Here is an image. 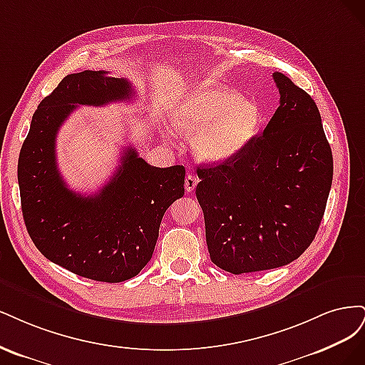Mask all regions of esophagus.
Instances as JSON below:
<instances>
[{
	"label": "esophagus",
	"instance_id": "34e87169",
	"mask_svg": "<svg viewBox=\"0 0 365 365\" xmlns=\"http://www.w3.org/2000/svg\"><path fill=\"white\" fill-rule=\"evenodd\" d=\"M198 183V179L195 178L194 174H187L185 178V190L186 192H192L195 190V186Z\"/></svg>",
	"mask_w": 365,
	"mask_h": 365
}]
</instances>
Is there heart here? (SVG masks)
Wrapping results in <instances>:
<instances>
[{
    "instance_id": "1",
    "label": "heart",
    "mask_w": 365,
    "mask_h": 365,
    "mask_svg": "<svg viewBox=\"0 0 365 365\" xmlns=\"http://www.w3.org/2000/svg\"><path fill=\"white\" fill-rule=\"evenodd\" d=\"M175 128L192 135V151L200 160L220 162L237 155L259 132L262 115L257 104L210 81H198L170 106Z\"/></svg>"
}]
</instances>
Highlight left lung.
Returning <instances> with one entry per match:
<instances>
[{
  "label": "left lung",
  "instance_id": "1",
  "mask_svg": "<svg viewBox=\"0 0 365 365\" xmlns=\"http://www.w3.org/2000/svg\"><path fill=\"white\" fill-rule=\"evenodd\" d=\"M280 104L261 136L215 165L198 167L210 261L232 274L292 262L324 215L334 159L309 93L282 73Z\"/></svg>",
  "mask_w": 365,
  "mask_h": 365
}]
</instances>
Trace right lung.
I'll return each mask as SVG.
<instances>
[{
  "label": "right lung",
  "mask_w": 365,
  "mask_h": 365,
  "mask_svg": "<svg viewBox=\"0 0 365 365\" xmlns=\"http://www.w3.org/2000/svg\"><path fill=\"white\" fill-rule=\"evenodd\" d=\"M132 83L106 71L66 76L33 113L18 160L21 209L36 249L81 277L124 282L151 259L165 210L185 194V168H156L128 147L97 194L69 190L57 170L56 136L77 106L133 97Z\"/></svg>",
  "instance_id": "obj_1"
}]
</instances>
